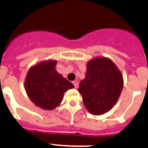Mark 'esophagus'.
Instances as JSON below:
<instances>
[{
	"mask_svg": "<svg viewBox=\"0 0 148 148\" xmlns=\"http://www.w3.org/2000/svg\"><path fill=\"white\" fill-rule=\"evenodd\" d=\"M72 83H73V85H74V88H78V86H79V83H78L77 82V81H73Z\"/></svg>",
	"mask_w": 148,
	"mask_h": 148,
	"instance_id": "esophagus-1",
	"label": "esophagus"
}]
</instances>
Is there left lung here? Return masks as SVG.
Returning a JSON list of instances; mask_svg holds the SVG:
<instances>
[{
	"mask_svg": "<svg viewBox=\"0 0 148 148\" xmlns=\"http://www.w3.org/2000/svg\"><path fill=\"white\" fill-rule=\"evenodd\" d=\"M122 88L120 71L110 60L99 57L88 62L86 77L79 83L78 91L88 112L99 115L113 107Z\"/></svg>",
	"mask_w": 148,
	"mask_h": 148,
	"instance_id": "left-lung-1",
	"label": "left lung"
}]
</instances>
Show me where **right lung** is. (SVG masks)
Returning a JSON list of instances; mask_svg holds the SVG:
<instances>
[{
    "label": "right lung",
    "mask_w": 148,
    "mask_h": 148,
    "mask_svg": "<svg viewBox=\"0 0 148 148\" xmlns=\"http://www.w3.org/2000/svg\"><path fill=\"white\" fill-rule=\"evenodd\" d=\"M56 61H45L29 69L25 88L32 102L45 110H53L63 99L67 90L74 85L56 72Z\"/></svg>",
    "instance_id": "add662e5"
}]
</instances>
